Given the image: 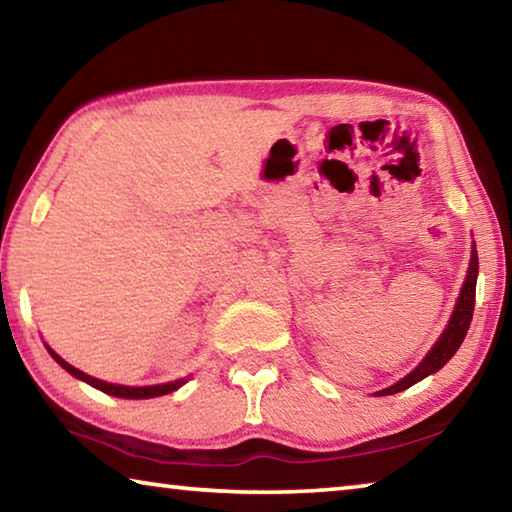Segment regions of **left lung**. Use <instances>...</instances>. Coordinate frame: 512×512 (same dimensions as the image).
<instances>
[{"label": "left lung", "instance_id": "1", "mask_svg": "<svg viewBox=\"0 0 512 512\" xmlns=\"http://www.w3.org/2000/svg\"><path fill=\"white\" fill-rule=\"evenodd\" d=\"M476 275H479V255H476V248L472 250V259H470V268H467V277L465 284L461 289V296H458V302L454 307V314L449 318V325L440 336L438 343L433 345L431 352L422 359V363L413 372H409L402 381H397L395 386L386 388V391H379L377 395H395L400 391H406V388L413 386L415 381H420L424 377H429L431 372H436L445 366V363L454 357V352L461 348V343L465 339L467 329H470L472 323V314H474V296H476Z\"/></svg>", "mask_w": 512, "mask_h": 512}]
</instances>
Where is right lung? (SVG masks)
Wrapping results in <instances>:
<instances>
[{
	"label": "right lung",
	"instance_id": "right-lung-1",
	"mask_svg": "<svg viewBox=\"0 0 512 512\" xmlns=\"http://www.w3.org/2000/svg\"><path fill=\"white\" fill-rule=\"evenodd\" d=\"M47 350H49L51 357H54V359L60 363V366H63V368L69 372V375H74V377L83 379L85 384H90V386H94V388H99V391H103V393L115 395V397H126V400H146V397L167 395V393L178 391V388L185 384V379H178V381H169V384H160V386H140V388H131V386H115V384H108V381H101V379H94V377H90V375H85V372H81L79 368L69 366V363H67L63 357H58V354H56L54 350H51V348H47Z\"/></svg>",
	"mask_w": 512,
	"mask_h": 512
}]
</instances>
